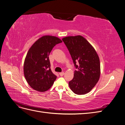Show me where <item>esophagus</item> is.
I'll list each match as a JSON object with an SVG mask.
<instances>
[{
	"label": "esophagus",
	"mask_w": 125,
	"mask_h": 125,
	"mask_svg": "<svg viewBox=\"0 0 125 125\" xmlns=\"http://www.w3.org/2000/svg\"><path fill=\"white\" fill-rule=\"evenodd\" d=\"M64 74H65V73H64L63 72H62V73H59V75H60V76H63V75H64Z\"/></svg>",
	"instance_id": "obj_1"
}]
</instances>
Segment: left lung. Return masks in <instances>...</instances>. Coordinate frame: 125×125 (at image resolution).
Returning <instances> with one entry per match:
<instances>
[{
  "label": "left lung",
  "mask_w": 125,
  "mask_h": 125,
  "mask_svg": "<svg viewBox=\"0 0 125 125\" xmlns=\"http://www.w3.org/2000/svg\"><path fill=\"white\" fill-rule=\"evenodd\" d=\"M68 50L74 67L73 80L69 85L78 95L88 93L96 85L100 76V59L89 42L80 35L67 36L62 39Z\"/></svg>",
  "instance_id": "left-lung-1"
}]
</instances>
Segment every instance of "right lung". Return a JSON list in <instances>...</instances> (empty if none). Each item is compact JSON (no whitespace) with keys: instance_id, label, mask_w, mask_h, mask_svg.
Segmentation results:
<instances>
[{"instance_id":"add662e5","label":"right lung","mask_w":125,"mask_h":125,"mask_svg":"<svg viewBox=\"0 0 125 125\" xmlns=\"http://www.w3.org/2000/svg\"><path fill=\"white\" fill-rule=\"evenodd\" d=\"M62 42L58 37H41L30 47L24 62V74L32 89L45 92L51 88L57 78L51 69L49 55L56 45Z\"/></svg>"}]
</instances>
